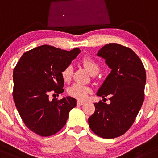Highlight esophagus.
<instances>
[{
    "label": "esophagus",
    "instance_id": "34e87169",
    "mask_svg": "<svg viewBox=\"0 0 158 158\" xmlns=\"http://www.w3.org/2000/svg\"><path fill=\"white\" fill-rule=\"evenodd\" d=\"M84 104V102H83V101H77V105H83Z\"/></svg>",
    "mask_w": 158,
    "mask_h": 158
}]
</instances>
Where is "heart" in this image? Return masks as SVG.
I'll use <instances>...</instances> for the list:
<instances>
[{
    "mask_svg": "<svg viewBox=\"0 0 158 158\" xmlns=\"http://www.w3.org/2000/svg\"><path fill=\"white\" fill-rule=\"evenodd\" d=\"M82 63L85 68L93 75H95L100 71V66L98 63L89 56H84L82 59ZM73 74V66L72 65H68L63 69L61 72L62 77L64 82L69 83L72 80ZM91 88L87 86H84L81 84H74L68 89V93L70 96L77 98L78 100H84L91 93Z\"/></svg>",
    "mask_w": 158,
    "mask_h": 158,
    "instance_id": "obj_1",
    "label": "heart"
}]
</instances>
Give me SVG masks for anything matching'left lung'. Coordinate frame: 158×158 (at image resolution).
<instances>
[{"mask_svg":"<svg viewBox=\"0 0 158 158\" xmlns=\"http://www.w3.org/2000/svg\"><path fill=\"white\" fill-rule=\"evenodd\" d=\"M97 55L105 60L111 72L96 95L109 96L110 104H94L89 126L100 137L113 139L125 134L135 121L144 101L146 70L134 51L119 44L105 45Z\"/></svg>","mask_w":158,"mask_h":158,"instance_id":"obj_1","label":"left lung"}]
</instances>
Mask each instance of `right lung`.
<instances>
[{"label":"right lung","instance_id":"obj_1","mask_svg":"<svg viewBox=\"0 0 158 158\" xmlns=\"http://www.w3.org/2000/svg\"><path fill=\"white\" fill-rule=\"evenodd\" d=\"M80 52L77 48L68 51L41 45L24 53L14 69V102L26 126L38 135L57 133L76 107V99L70 96L52 101L48 96L63 93L62 71Z\"/></svg>","mask_w":158,"mask_h":158}]
</instances>
